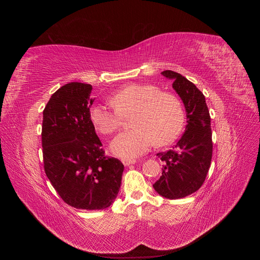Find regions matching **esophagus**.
I'll return each instance as SVG.
<instances>
[{
	"label": "esophagus",
	"instance_id": "obj_1",
	"mask_svg": "<svg viewBox=\"0 0 260 260\" xmlns=\"http://www.w3.org/2000/svg\"><path fill=\"white\" fill-rule=\"evenodd\" d=\"M122 164L124 166H130L132 164H136L135 159H122Z\"/></svg>",
	"mask_w": 260,
	"mask_h": 260
}]
</instances>
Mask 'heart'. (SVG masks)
<instances>
[{"label":"heart","mask_w":260,"mask_h":260,"mask_svg":"<svg viewBox=\"0 0 260 260\" xmlns=\"http://www.w3.org/2000/svg\"><path fill=\"white\" fill-rule=\"evenodd\" d=\"M109 108L94 104L89 112L90 121L99 133L109 136L131 117L133 130L118 135L111 143V151L121 158H135L145 153L154 143L167 145L175 141L183 128L184 113L175 94L160 92L158 86L133 83L111 96Z\"/></svg>","instance_id":"1"}]
</instances>
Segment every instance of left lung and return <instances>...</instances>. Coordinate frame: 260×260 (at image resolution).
Masks as SVG:
<instances>
[{"mask_svg": "<svg viewBox=\"0 0 260 260\" xmlns=\"http://www.w3.org/2000/svg\"><path fill=\"white\" fill-rule=\"evenodd\" d=\"M161 75L172 80V88L183 102L186 125L172 149L157 154L164 166L153 187L162 198L178 200L198 191L206 179L212 156L210 116L205 96L194 83L172 70Z\"/></svg>", "mask_w": 260, "mask_h": 260, "instance_id": "obj_1", "label": "left lung"}]
</instances>
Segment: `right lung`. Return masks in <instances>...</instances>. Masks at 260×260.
Here are the masks:
<instances>
[{
	"label": "right lung",
	"instance_id": "1",
	"mask_svg": "<svg viewBox=\"0 0 260 260\" xmlns=\"http://www.w3.org/2000/svg\"><path fill=\"white\" fill-rule=\"evenodd\" d=\"M92 85L70 82L51 96L43 111L42 147L46 177L68 205L109 207L119 192L122 162L106 157L89 112Z\"/></svg>",
	"mask_w": 260,
	"mask_h": 260
}]
</instances>
